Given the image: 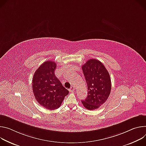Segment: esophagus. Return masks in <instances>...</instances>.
<instances>
[{"mask_svg": "<svg viewBox=\"0 0 146 146\" xmlns=\"http://www.w3.org/2000/svg\"><path fill=\"white\" fill-rule=\"evenodd\" d=\"M74 90H75V88H74V86H72V87L70 89V90H69V91H70V92H74Z\"/></svg>", "mask_w": 146, "mask_h": 146, "instance_id": "34e87169", "label": "esophagus"}]
</instances>
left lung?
Here are the masks:
<instances>
[{
  "mask_svg": "<svg viewBox=\"0 0 146 146\" xmlns=\"http://www.w3.org/2000/svg\"><path fill=\"white\" fill-rule=\"evenodd\" d=\"M88 90L87 98L82 100L89 110L98 108L107 100L111 89L110 74L99 60L90 59L82 66Z\"/></svg>",
  "mask_w": 146,
  "mask_h": 146,
  "instance_id": "left-lung-1",
  "label": "left lung"
}]
</instances>
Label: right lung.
Returning a JSON list of instances; mask_svg holds the SVG:
<instances>
[{"label": "right lung", "mask_w": 146, "mask_h": 146, "mask_svg": "<svg viewBox=\"0 0 146 146\" xmlns=\"http://www.w3.org/2000/svg\"><path fill=\"white\" fill-rule=\"evenodd\" d=\"M56 65L53 61L44 62L32 78V90L36 100L50 110L58 108L69 93L55 75Z\"/></svg>", "instance_id": "add662e5"}]
</instances>
